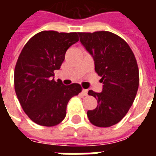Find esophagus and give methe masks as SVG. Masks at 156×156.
I'll return each instance as SVG.
<instances>
[{"label":"esophagus","instance_id":"esophagus-1","mask_svg":"<svg viewBox=\"0 0 156 156\" xmlns=\"http://www.w3.org/2000/svg\"><path fill=\"white\" fill-rule=\"evenodd\" d=\"M82 94L86 96V95L88 94V90L87 89H82Z\"/></svg>","mask_w":156,"mask_h":156}]
</instances>
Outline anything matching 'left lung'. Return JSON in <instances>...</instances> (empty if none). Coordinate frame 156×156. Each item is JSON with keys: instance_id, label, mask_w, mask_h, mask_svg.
Here are the masks:
<instances>
[{"instance_id": "left-lung-1", "label": "left lung", "mask_w": 156, "mask_h": 156, "mask_svg": "<svg viewBox=\"0 0 156 156\" xmlns=\"http://www.w3.org/2000/svg\"><path fill=\"white\" fill-rule=\"evenodd\" d=\"M80 42L94 61L101 77V93L89 90L98 105L87 115L98 127H110L125 116L139 88V68L133 51L124 39L109 32H79Z\"/></svg>"}]
</instances>
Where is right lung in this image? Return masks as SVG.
Masks as SVG:
<instances>
[{"instance_id":"1","label":"right lung","mask_w":156,"mask_h":156,"mask_svg":"<svg viewBox=\"0 0 156 156\" xmlns=\"http://www.w3.org/2000/svg\"><path fill=\"white\" fill-rule=\"evenodd\" d=\"M77 32L43 31L33 36L20 53L14 72L15 91L23 110L36 124L54 126L63 120L72 97L82 91L78 83L54 80L68 48L78 41Z\"/></svg>"}]
</instances>
